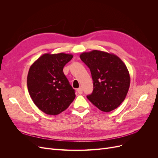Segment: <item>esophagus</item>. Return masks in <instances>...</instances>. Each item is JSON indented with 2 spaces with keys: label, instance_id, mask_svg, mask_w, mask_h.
Segmentation results:
<instances>
[{
  "label": "esophagus",
  "instance_id": "esophagus-1",
  "mask_svg": "<svg viewBox=\"0 0 158 158\" xmlns=\"http://www.w3.org/2000/svg\"><path fill=\"white\" fill-rule=\"evenodd\" d=\"M77 92L79 94H82V88L80 87L79 88L77 89Z\"/></svg>",
  "mask_w": 158,
  "mask_h": 158
}]
</instances>
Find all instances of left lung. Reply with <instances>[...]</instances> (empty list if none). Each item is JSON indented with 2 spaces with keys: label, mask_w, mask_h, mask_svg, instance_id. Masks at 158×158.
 <instances>
[{
  "label": "left lung",
  "mask_w": 158,
  "mask_h": 158,
  "mask_svg": "<svg viewBox=\"0 0 158 158\" xmlns=\"http://www.w3.org/2000/svg\"><path fill=\"white\" fill-rule=\"evenodd\" d=\"M80 57L89 69L94 82L93 92L87 98L104 112L117 108L130 87V74L125 63L115 55L98 50L82 52Z\"/></svg>",
  "instance_id": "1"
}]
</instances>
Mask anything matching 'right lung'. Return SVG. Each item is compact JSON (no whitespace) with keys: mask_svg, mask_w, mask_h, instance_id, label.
<instances>
[{"mask_svg":"<svg viewBox=\"0 0 158 158\" xmlns=\"http://www.w3.org/2000/svg\"><path fill=\"white\" fill-rule=\"evenodd\" d=\"M73 57L63 52L45 53L30 66L27 77L28 92L35 106L47 114L63 112L76 97L63 71Z\"/></svg>","mask_w":158,"mask_h":158,"instance_id":"right-lung-1","label":"right lung"}]
</instances>
